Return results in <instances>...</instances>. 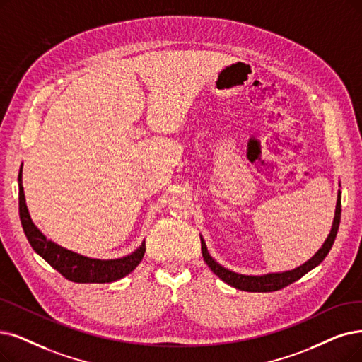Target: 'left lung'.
<instances>
[{"label": "left lung", "instance_id": "left-lung-1", "mask_svg": "<svg viewBox=\"0 0 362 362\" xmlns=\"http://www.w3.org/2000/svg\"><path fill=\"white\" fill-rule=\"evenodd\" d=\"M339 187H340V182H339ZM340 215H341V192L339 190L334 220H332L329 235L327 236L325 242L322 243V247L315 252V255L312 258H309L306 263H303L301 266H298L293 270L264 273V274H242V273L233 272V270H230V269L221 266L215 258H212V255L208 251V247H206V242H205L204 236L200 235L202 255H204L205 263L216 274V276H218L227 285L236 288V290L248 291V293L278 291V290H282V288L288 286L290 284L298 281L301 276H305L308 272H310L312 269H315L316 266H320L324 262V258L328 255V252L332 247V243H334V240H336L339 226H340Z\"/></svg>", "mask_w": 362, "mask_h": 362}]
</instances>
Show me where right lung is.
Instances as JSON below:
<instances>
[{
    "label": "right lung",
    "mask_w": 362,
    "mask_h": 362,
    "mask_svg": "<svg viewBox=\"0 0 362 362\" xmlns=\"http://www.w3.org/2000/svg\"><path fill=\"white\" fill-rule=\"evenodd\" d=\"M19 216L28 242L33 250L46 262L72 282L80 284H107L124 278L142 262L146 252V240L127 255L120 258H93L61 247L59 243L47 239L45 233L34 224L26 206L22 185V166L19 170Z\"/></svg>",
    "instance_id": "1"
}]
</instances>
